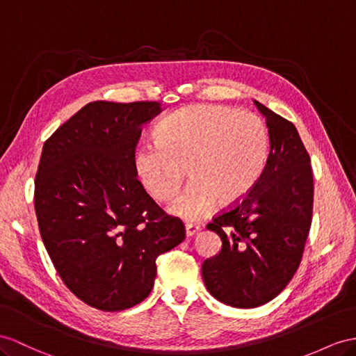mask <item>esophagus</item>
Masks as SVG:
<instances>
[{
  "mask_svg": "<svg viewBox=\"0 0 356 356\" xmlns=\"http://www.w3.org/2000/svg\"><path fill=\"white\" fill-rule=\"evenodd\" d=\"M200 232V227L195 225V224H185V233L188 238H191V236H194Z\"/></svg>",
  "mask_w": 356,
  "mask_h": 356,
  "instance_id": "obj_1",
  "label": "esophagus"
}]
</instances>
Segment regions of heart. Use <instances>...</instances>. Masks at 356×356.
<instances>
[{"mask_svg": "<svg viewBox=\"0 0 356 356\" xmlns=\"http://www.w3.org/2000/svg\"><path fill=\"white\" fill-rule=\"evenodd\" d=\"M154 141L135 150V175L150 197L165 202L188 172L189 185L170 206L186 221L202 220L218 202L239 203L256 186L269 154L268 127L257 114L215 104L179 109L161 122Z\"/></svg>", "mask_w": 356, "mask_h": 356, "instance_id": "obj_1", "label": "heart"}]
</instances>
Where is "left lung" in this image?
Here are the masks:
<instances>
[{
	"label": "left lung",
	"instance_id": "left-lung-1",
	"mask_svg": "<svg viewBox=\"0 0 356 356\" xmlns=\"http://www.w3.org/2000/svg\"><path fill=\"white\" fill-rule=\"evenodd\" d=\"M254 104L269 129L266 165L242 202L207 224L222 247L202 266L209 293L236 308L260 307L284 290L302 259L313 215V171L295 124Z\"/></svg>",
	"mask_w": 356,
	"mask_h": 356
}]
</instances>
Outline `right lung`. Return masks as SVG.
Masks as SVG:
<instances>
[{"instance_id":"1","label":"right lung","mask_w":356,"mask_h":356,"mask_svg":"<svg viewBox=\"0 0 356 356\" xmlns=\"http://www.w3.org/2000/svg\"><path fill=\"white\" fill-rule=\"evenodd\" d=\"M159 102L96 100L44 141L34 209L49 257L67 289L90 307L123 312L149 296L156 259L185 227L136 179L134 153Z\"/></svg>"}]
</instances>
